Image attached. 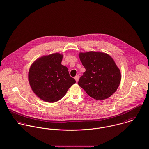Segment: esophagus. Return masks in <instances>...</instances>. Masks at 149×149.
<instances>
[{
    "label": "esophagus",
    "instance_id": "obj_1",
    "mask_svg": "<svg viewBox=\"0 0 149 149\" xmlns=\"http://www.w3.org/2000/svg\"><path fill=\"white\" fill-rule=\"evenodd\" d=\"M79 77H80V76H79V75H77V76H76L75 77H74V79L76 80V82L77 83L78 82V81H79Z\"/></svg>",
    "mask_w": 149,
    "mask_h": 149
}]
</instances>
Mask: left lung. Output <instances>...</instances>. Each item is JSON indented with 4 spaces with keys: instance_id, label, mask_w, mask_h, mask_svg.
Here are the masks:
<instances>
[{
    "instance_id": "obj_1",
    "label": "left lung",
    "mask_w": 149,
    "mask_h": 149,
    "mask_svg": "<svg viewBox=\"0 0 149 149\" xmlns=\"http://www.w3.org/2000/svg\"><path fill=\"white\" fill-rule=\"evenodd\" d=\"M80 59L86 72L78 84L91 98L98 100L109 98L117 90L121 73L108 54L95 51L80 52Z\"/></svg>"
}]
</instances>
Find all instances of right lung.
I'll return each mask as SVG.
<instances>
[{"label":"right lung","mask_w":149,"mask_h":149,"mask_svg":"<svg viewBox=\"0 0 149 149\" xmlns=\"http://www.w3.org/2000/svg\"><path fill=\"white\" fill-rule=\"evenodd\" d=\"M62 57L59 53L43 56L36 60L29 69L28 79L32 90L47 102L60 100L76 83L68 68L61 64Z\"/></svg>","instance_id":"add662e5"}]
</instances>
